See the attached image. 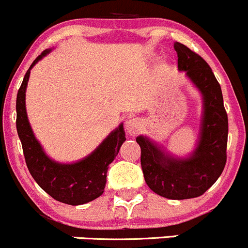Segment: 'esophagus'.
I'll return each mask as SVG.
<instances>
[{
    "label": "esophagus",
    "mask_w": 248,
    "mask_h": 248,
    "mask_svg": "<svg viewBox=\"0 0 248 248\" xmlns=\"http://www.w3.org/2000/svg\"><path fill=\"white\" fill-rule=\"evenodd\" d=\"M142 128L141 122L138 119H129L126 122V131L131 136H136L137 133Z\"/></svg>",
    "instance_id": "34e87169"
}]
</instances>
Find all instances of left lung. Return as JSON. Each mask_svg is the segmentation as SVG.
I'll return each instance as SVG.
<instances>
[{"label":"left lung","instance_id":"left-lung-1","mask_svg":"<svg viewBox=\"0 0 248 248\" xmlns=\"http://www.w3.org/2000/svg\"><path fill=\"white\" fill-rule=\"evenodd\" d=\"M177 68L185 72L202 94L199 137L193 151L175 156L146 136L137 137L141 149V169L150 189L174 201L204 194L223 171L227 161L228 116L218 81L209 64L184 44L175 42Z\"/></svg>","mask_w":248,"mask_h":248}]
</instances>
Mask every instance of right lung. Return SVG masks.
Masks as SVG:
<instances>
[{
	"mask_svg": "<svg viewBox=\"0 0 248 248\" xmlns=\"http://www.w3.org/2000/svg\"><path fill=\"white\" fill-rule=\"evenodd\" d=\"M51 50H44L25 74L16 96V131L27 168L39 187L50 197L64 204H86L103 194L109 164L119 154L126 134L124 124H120L89 156L73 163H61L47 156L32 131L25 99L31 69Z\"/></svg>",
	"mask_w": 248,
	"mask_h": 248,
	"instance_id": "right-lung-1",
	"label": "right lung"
}]
</instances>
